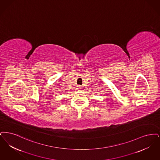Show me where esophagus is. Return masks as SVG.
Returning <instances> with one entry per match:
<instances>
[{
  "mask_svg": "<svg viewBox=\"0 0 160 160\" xmlns=\"http://www.w3.org/2000/svg\"><path fill=\"white\" fill-rule=\"evenodd\" d=\"M81 87L80 85H78L77 86V90H81Z\"/></svg>",
  "mask_w": 160,
  "mask_h": 160,
  "instance_id": "34e87169",
  "label": "esophagus"
}]
</instances>
